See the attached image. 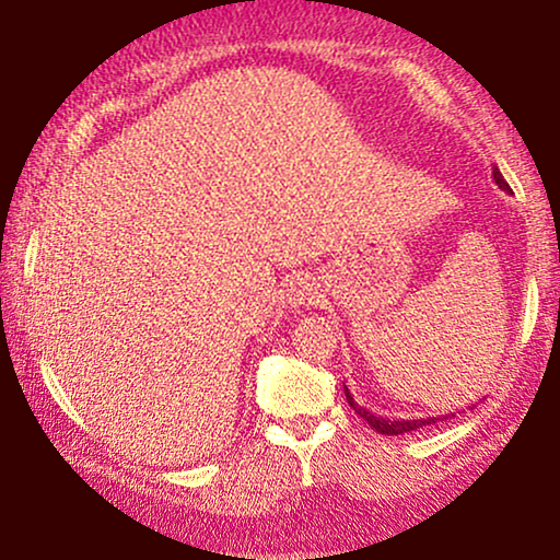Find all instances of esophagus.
I'll return each mask as SVG.
<instances>
[{
	"label": "esophagus",
	"mask_w": 560,
	"mask_h": 560,
	"mask_svg": "<svg viewBox=\"0 0 560 560\" xmlns=\"http://www.w3.org/2000/svg\"><path fill=\"white\" fill-rule=\"evenodd\" d=\"M285 301L290 308H305V305H318L320 303V290L316 280H311L308 275H298L285 285Z\"/></svg>",
	"instance_id": "1"
}]
</instances>
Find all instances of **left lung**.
<instances>
[{"mask_svg": "<svg viewBox=\"0 0 560 560\" xmlns=\"http://www.w3.org/2000/svg\"><path fill=\"white\" fill-rule=\"evenodd\" d=\"M492 178H494V183L497 186H500L502 190H508L510 194V186H508V180L502 178V173H500V167H492ZM343 393H347V402L351 405V408H354V412L359 418H364L366 423H370L374 431L377 433H382V435H400V433H410V431H418V428H423V425H431V423H435V420H443V418H448V416H443V418H420V420H389V418H380L377 412H370L366 408H362V405H359L354 397H351V393H349V387L343 385Z\"/></svg>", "mask_w": 560, "mask_h": 560, "instance_id": "1", "label": "left lung"}]
</instances>
